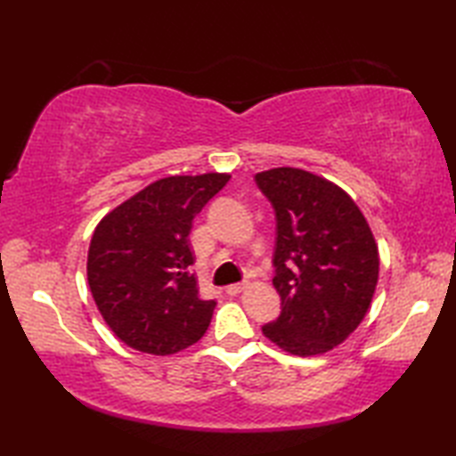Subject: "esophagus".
Segmentation results:
<instances>
[{
    "label": "esophagus",
    "instance_id": "esophagus-1",
    "mask_svg": "<svg viewBox=\"0 0 456 456\" xmlns=\"http://www.w3.org/2000/svg\"><path fill=\"white\" fill-rule=\"evenodd\" d=\"M248 286V282H239V284H231V286H227L225 288V292L229 294V296H237V294H240L243 292V289Z\"/></svg>",
    "mask_w": 456,
    "mask_h": 456
}]
</instances>
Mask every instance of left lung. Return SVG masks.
Listing matches in <instances>:
<instances>
[{"label":"left lung","instance_id":"1","mask_svg":"<svg viewBox=\"0 0 456 456\" xmlns=\"http://www.w3.org/2000/svg\"><path fill=\"white\" fill-rule=\"evenodd\" d=\"M276 213L273 284L282 312L263 327L286 353L314 356L351 335L370 307L380 258L370 227L337 183L302 168L258 172Z\"/></svg>","mask_w":456,"mask_h":456}]
</instances>
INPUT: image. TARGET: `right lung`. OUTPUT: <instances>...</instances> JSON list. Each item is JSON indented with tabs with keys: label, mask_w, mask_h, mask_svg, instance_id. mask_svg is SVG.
I'll return each mask as SVG.
<instances>
[{
	"label": "right lung",
	"mask_w": 456,
	"mask_h": 456,
	"mask_svg": "<svg viewBox=\"0 0 456 456\" xmlns=\"http://www.w3.org/2000/svg\"><path fill=\"white\" fill-rule=\"evenodd\" d=\"M229 174L152 182L105 216L88 250V284L105 323L125 345L174 354L208 331L216 302L190 273L191 221Z\"/></svg>",
	"instance_id": "right-lung-1"
}]
</instances>
